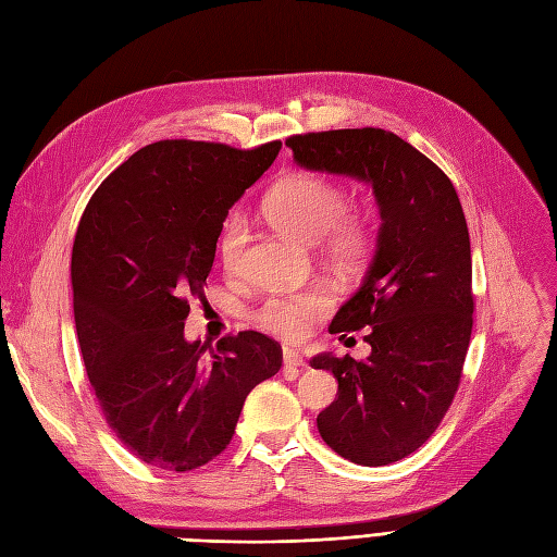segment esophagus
Masks as SVG:
<instances>
[{
    "label": "esophagus",
    "instance_id": "1",
    "mask_svg": "<svg viewBox=\"0 0 557 557\" xmlns=\"http://www.w3.org/2000/svg\"><path fill=\"white\" fill-rule=\"evenodd\" d=\"M283 367H285V369H305L307 362L301 360L293 348H285V350H283Z\"/></svg>",
    "mask_w": 557,
    "mask_h": 557
}]
</instances>
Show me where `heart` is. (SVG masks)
I'll use <instances>...</instances> for the list:
<instances>
[{"mask_svg":"<svg viewBox=\"0 0 557 557\" xmlns=\"http://www.w3.org/2000/svg\"><path fill=\"white\" fill-rule=\"evenodd\" d=\"M342 185L318 174H293L276 183L264 197V215L276 230L290 237L320 244L325 258L344 269L360 267L372 250V225L364 215L350 213ZM246 239V225L239 213H232L218 239V256L225 267L237 262ZM334 290L330 285H311L297 293H276L260 301L252 320L281 339H301L313 320L330 313Z\"/></svg>","mask_w":557,"mask_h":557,"instance_id":"b5f03b06","label":"heart"}]
</instances>
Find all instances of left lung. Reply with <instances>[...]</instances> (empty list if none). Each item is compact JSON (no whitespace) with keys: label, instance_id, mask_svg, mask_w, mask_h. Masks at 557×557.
Segmentation results:
<instances>
[{"label":"left lung","instance_id":"left-lung-1","mask_svg":"<svg viewBox=\"0 0 557 557\" xmlns=\"http://www.w3.org/2000/svg\"><path fill=\"white\" fill-rule=\"evenodd\" d=\"M299 166L372 185L381 227L358 293L330 332L367 330V360L320 352L313 369L339 383L315 423L342 458L381 467L407 458L440 428L458 391L471 336V248L450 178L379 127L295 134Z\"/></svg>","mask_w":557,"mask_h":557}]
</instances>
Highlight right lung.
Here are the masks:
<instances>
[{
    "label": "right lung",
    "instance_id": "right-lung-1",
    "mask_svg": "<svg viewBox=\"0 0 557 557\" xmlns=\"http://www.w3.org/2000/svg\"><path fill=\"white\" fill-rule=\"evenodd\" d=\"M278 150L281 141L148 144L83 211L72 252L83 362L109 428L146 465L190 471L213 460L248 393L281 369V346L260 332L223 336L211 358L183 336L227 211Z\"/></svg>",
    "mask_w": 557,
    "mask_h": 557
}]
</instances>
